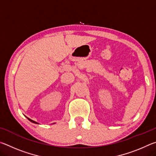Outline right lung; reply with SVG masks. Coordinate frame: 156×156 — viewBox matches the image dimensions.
Returning a JSON list of instances; mask_svg holds the SVG:
<instances>
[{
	"label": "right lung",
	"instance_id": "add662e5",
	"mask_svg": "<svg viewBox=\"0 0 156 156\" xmlns=\"http://www.w3.org/2000/svg\"><path fill=\"white\" fill-rule=\"evenodd\" d=\"M28 120H30V121H31V122H34V123L38 124V123H37L36 122H35V121H34V120H31V119H30V118H28Z\"/></svg>",
	"mask_w": 156,
	"mask_h": 156
}]
</instances>
